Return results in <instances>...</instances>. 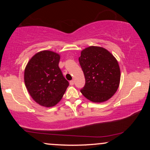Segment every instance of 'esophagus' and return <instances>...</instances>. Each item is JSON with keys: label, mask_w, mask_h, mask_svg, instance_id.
<instances>
[{"label": "esophagus", "mask_w": 150, "mask_h": 150, "mask_svg": "<svg viewBox=\"0 0 150 150\" xmlns=\"http://www.w3.org/2000/svg\"><path fill=\"white\" fill-rule=\"evenodd\" d=\"M69 84H70V85H74V81H69Z\"/></svg>", "instance_id": "34e87169"}]
</instances>
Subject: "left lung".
<instances>
[{"instance_id":"obj_1","label":"left lung","mask_w":150,"mask_h":150,"mask_svg":"<svg viewBox=\"0 0 150 150\" xmlns=\"http://www.w3.org/2000/svg\"><path fill=\"white\" fill-rule=\"evenodd\" d=\"M85 78L82 94L93 102L106 101L117 91L120 81V69L111 53L101 47L84 49L79 59Z\"/></svg>"}]
</instances>
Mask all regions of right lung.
<instances>
[{
	"label": "right lung",
	"mask_w": 150,
	"mask_h": 150,
	"mask_svg": "<svg viewBox=\"0 0 150 150\" xmlns=\"http://www.w3.org/2000/svg\"><path fill=\"white\" fill-rule=\"evenodd\" d=\"M59 54L44 50L35 54L26 65V87L33 99L40 105H56L69 86L59 67Z\"/></svg>",
	"instance_id": "obj_1"
}]
</instances>
